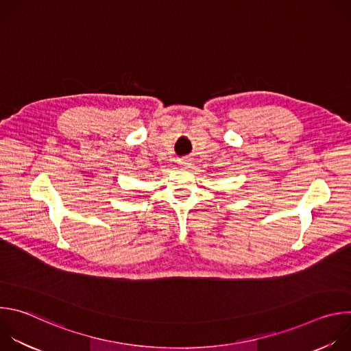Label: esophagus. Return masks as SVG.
<instances>
[{
	"mask_svg": "<svg viewBox=\"0 0 351 351\" xmlns=\"http://www.w3.org/2000/svg\"><path fill=\"white\" fill-rule=\"evenodd\" d=\"M179 162H180V167H182L183 169H189V167H190L189 160H182V161H179Z\"/></svg>",
	"mask_w": 351,
	"mask_h": 351,
	"instance_id": "34e87169",
	"label": "esophagus"
}]
</instances>
